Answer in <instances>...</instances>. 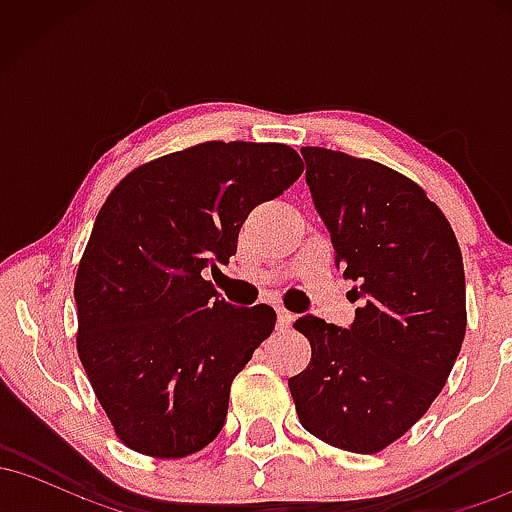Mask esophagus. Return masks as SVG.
I'll return each mask as SVG.
<instances>
[{
  "mask_svg": "<svg viewBox=\"0 0 512 512\" xmlns=\"http://www.w3.org/2000/svg\"><path fill=\"white\" fill-rule=\"evenodd\" d=\"M291 322H293V315L289 313V310L276 308V327H279L281 332H284L286 327H291Z\"/></svg>",
  "mask_w": 512,
  "mask_h": 512,
  "instance_id": "34e87169",
  "label": "esophagus"
}]
</instances>
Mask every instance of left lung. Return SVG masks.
I'll use <instances>...</instances> for the list:
<instances>
[{"label":"left lung","instance_id":"left-lung-1","mask_svg":"<svg viewBox=\"0 0 512 512\" xmlns=\"http://www.w3.org/2000/svg\"><path fill=\"white\" fill-rule=\"evenodd\" d=\"M305 182L356 281L351 327L296 320L313 349L289 378L301 426L349 452L395 443L440 395L467 330L464 267L448 219L407 175L342 151L303 146Z\"/></svg>","mask_w":512,"mask_h":512}]
</instances>
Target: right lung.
I'll use <instances>...</instances> for the list:
<instances>
[{
  "instance_id": "right-lung-1",
  "label": "right lung",
  "mask_w": 512,
  "mask_h": 512,
  "mask_svg": "<svg viewBox=\"0 0 512 512\" xmlns=\"http://www.w3.org/2000/svg\"><path fill=\"white\" fill-rule=\"evenodd\" d=\"M301 173L286 144L204 142L134 168L105 199L76 272V349L127 448L178 460L219 436L276 313L226 303L204 274Z\"/></svg>"
}]
</instances>
